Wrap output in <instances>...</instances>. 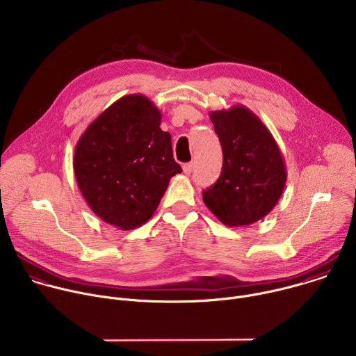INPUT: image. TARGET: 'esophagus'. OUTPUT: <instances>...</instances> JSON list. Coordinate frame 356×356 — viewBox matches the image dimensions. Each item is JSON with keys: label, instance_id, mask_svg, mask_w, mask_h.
I'll list each match as a JSON object with an SVG mask.
<instances>
[{"label": "esophagus", "instance_id": "34e87169", "mask_svg": "<svg viewBox=\"0 0 356 356\" xmlns=\"http://www.w3.org/2000/svg\"><path fill=\"white\" fill-rule=\"evenodd\" d=\"M193 168H194V163H191V162H190V163H184V165H183V172H184L186 175H190V173L193 172Z\"/></svg>", "mask_w": 356, "mask_h": 356}]
</instances>
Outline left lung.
<instances>
[{"label": "left lung", "mask_w": 356, "mask_h": 356, "mask_svg": "<svg viewBox=\"0 0 356 356\" xmlns=\"http://www.w3.org/2000/svg\"><path fill=\"white\" fill-rule=\"evenodd\" d=\"M222 146L217 183L202 201L227 227H245L268 216L283 194L287 172L282 152L266 125L245 106L211 111Z\"/></svg>", "instance_id": "8db88e82"}]
</instances>
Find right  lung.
Segmentation results:
<instances>
[{
    "instance_id": "obj_1",
    "label": "right lung",
    "mask_w": 356,
    "mask_h": 356,
    "mask_svg": "<svg viewBox=\"0 0 356 356\" xmlns=\"http://www.w3.org/2000/svg\"><path fill=\"white\" fill-rule=\"evenodd\" d=\"M162 114L142 94L117 99L83 132L73 168L79 188L104 222L134 229L156 211L170 179L181 172Z\"/></svg>"
}]
</instances>
